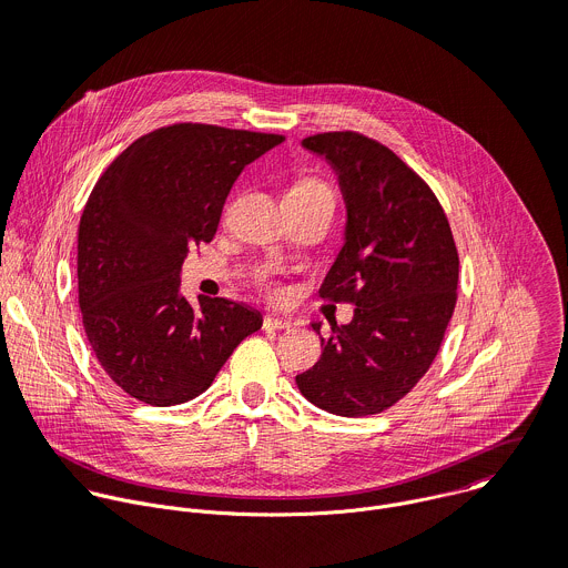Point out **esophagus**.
<instances>
[{"instance_id": "34e87169", "label": "esophagus", "mask_w": 568, "mask_h": 568, "mask_svg": "<svg viewBox=\"0 0 568 568\" xmlns=\"http://www.w3.org/2000/svg\"><path fill=\"white\" fill-rule=\"evenodd\" d=\"M290 328H292L290 321H283V318H276V316H265L263 318V331L281 333V331H290Z\"/></svg>"}]
</instances>
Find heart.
<instances>
[{
  "instance_id": "b5f03b06",
  "label": "heart",
  "mask_w": 568,
  "mask_h": 568,
  "mask_svg": "<svg viewBox=\"0 0 568 568\" xmlns=\"http://www.w3.org/2000/svg\"><path fill=\"white\" fill-rule=\"evenodd\" d=\"M287 195H323V197H333V191L328 189L326 182H321L318 178H301V180L294 182V186L290 189ZM258 285L265 287L270 294H274L267 274L258 276Z\"/></svg>"
}]
</instances>
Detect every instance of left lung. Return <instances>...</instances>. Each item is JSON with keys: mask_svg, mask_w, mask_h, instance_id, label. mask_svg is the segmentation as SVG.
I'll use <instances>...</instances> for the list:
<instances>
[{"mask_svg": "<svg viewBox=\"0 0 568 568\" xmlns=\"http://www.w3.org/2000/svg\"><path fill=\"white\" fill-rule=\"evenodd\" d=\"M303 145L331 161L348 209L346 245L318 294L355 305V316L348 326L333 321L318 362L296 384L331 414H382L440 351L458 296L452 226L429 184L379 141L344 130Z\"/></svg>", "mask_w": 568, "mask_h": 568, "instance_id": "8db88e82", "label": "left lung"}]
</instances>
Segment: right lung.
Instances as JSON below:
<instances>
[{
    "instance_id": "right-lung-1",
    "label": "right lung",
    "mask_w": 568,
    "mask_h": 568,
    "mask_svg": "<svg viewBox=\"0 0 568 568\" xmlns=\"http://www.w3.org/2000/svg\"><path fill=\"white\" fill-rule=\"evenodd\" d=\"M283 134L173 123L130 143L103 171L78 224V305L88 342L130 397L173 407L204 393L256 310L222 296L191 305L180 270L211 242L247 164Z\"/></svg>"
}]
</instances>
